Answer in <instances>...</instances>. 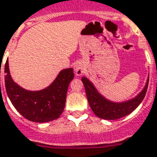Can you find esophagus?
<instances>
[{
    "mask_svg": "<svg viewBox=\"0 0 157 157\" xmlns=\"http://www.w3.org/2000/svg\"><path fill=\"white\" fill-rule=\"evenodd\" d=\"M75 75H82L85 72V65L82 61H76L74 65Z\"/></svg>",
    "mask_w": 157,
    "mask_h": 157,
    "instance_id": "esophagus-1",
    "label": "esophagus"
}]
</instances>
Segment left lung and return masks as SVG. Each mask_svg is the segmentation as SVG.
<instances>
[{
    "label": "left lung",
    "mask_w": 157,
    "mask_h": 157,
    "mask_svg": "<svg viewBox=\"0 0 157 157\" xmlns=\"http://www.w3.org/2000/svg\"><path fill=\"white\" fill-rule=\"evenodd\" d=\"M86 90V94L91 110L96 117L104 120H117L132 113L143 101L147 93L149 76L143 90L134 98L122 102L111 101L106 99L97 90L90 80L83 76L82 78Z\"/></svg>",
    "instance_id": "8db88e82"
}]
</instances>
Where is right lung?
I'll list each match as a JSON object with an SVG mask.
<instances>
[{"instance_id":"obj_1","label":"right lung","mask_w":157,"mask_h":157,"mask_svg":"<svg viewBox=\"0 0 157 157\" xmlns=\"http://www.w3.org/2000/svg\"><path fill=\"white\" fill-rule=\"evenodd\" d=\"M4 72L8 97L14 107L25 119L42 123L59 118L65 108L70 82L74 78L72 68L61 71L49 86L40 90H25L14 82L10 76L8 60Z\"/></svg>"}]
</instances>
